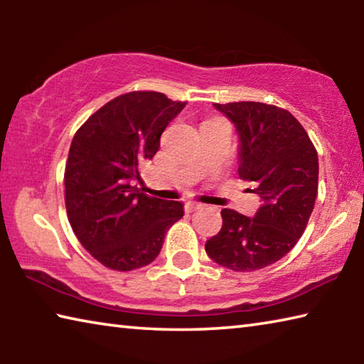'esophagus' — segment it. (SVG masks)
<instances>
[{
	"mask_svg": "<svg viewBox=\"0 0 364 364\" xmlns=\"http://www.w3.org/2000/svg\"><path fill=\"white\" fill-rule=\"evenodd\" d=\"M205 205L200 204V202H189L186 205V210L188 212H196V210H200V208H204Z\"/></svg>",
	"mask_w": 364,
	"mask_h": 364,
	"instance_id": "esophagus-1",
	"label": "esophagus"
}]
</instances>
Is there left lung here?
Returning a JSON list of instances; mask_svg holds the SVG:
<instances>
[{
  "label": "left lung",
  "instance_id": "1",
  "mask_svg": "<svg viewBox=\"0 0 364 364\" xmlns=\"http://www.w3.org/2000/svg\"><path fill=\"white\" fill-rule=\"evenodd\" d=\"M213 106L236 127L237 173L254 184L250 193L262 207L254 218L223 208V226L205 252L228 269H262L289 254L305 231L318 194V152L286 109L254 101Z\"/></svg>",
  "mask_w": 364,
  "mask_h": 364
}]
</instances>
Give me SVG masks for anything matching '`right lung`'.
<instances>
[{"instance_id": "right-lung-1", "label": "right lung", "mask_w": 364, "mask_h": 364, "mask_svg": "<svg viewBox=\"0 0 364 364\" xmlns=\"http://www.w3.org/2000/svg\"><path fill=\"white\" fill-rule=\"evenodd\" d=\"M186 102L157 91H132L96 110L78 128L65 164V208L80 244L104 267L132 271L156 260L168 228L184 210L178 200L146 196L141 165Z\"/></svg>"}]
</instances>
